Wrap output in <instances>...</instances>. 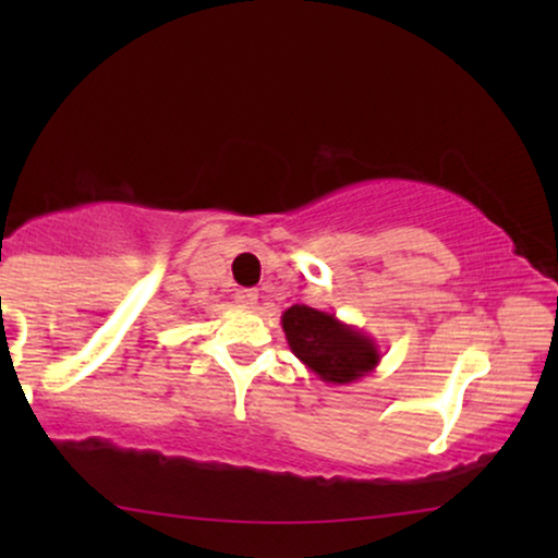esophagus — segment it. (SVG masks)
I'll use <instances>...</instances> for the list:
<instances>
[{"mask_svg":"<svg viewBox=\"0 0 558 558\" xmlns=\"http://www.w3.org/2000/svg\"><path fill=\"white\" fill-rule=\"evenodd\" d=\"M235 302H239V307L254 310L256 302H258V292H256V289H241V292L235 294Z\"/></svg>","mask_w":558,"mask_h":558,"instance_id":"34e87169","label":"esophagus"}]
</instances>
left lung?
Wrapping results in <instances>:
<instances>
[{
    "label": "left lung",
    "mask_w": 558,
    "mask_h": 558,
    "mask_svg": "<svg viewBox=\"0 0 558 558\" xmlns=\"http://www.w3.org/2000/svg\"><path fill=\"white\" fill-rule=\"evenodd\" d=\"M281 330L287 335L289 350L319 380L332 386L355 384L371 376L384 357L371 335L307 304L289 307L281 315Z\"/></svg>",
    "instance_id": "obj_1"
}]
</instances>
